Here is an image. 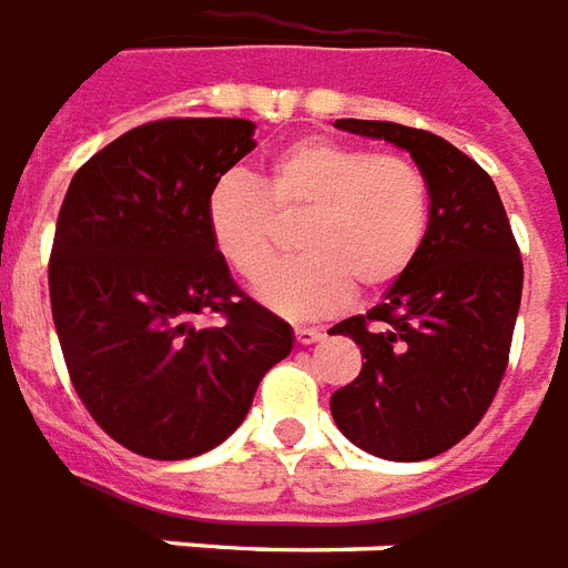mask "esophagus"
Here are the masks:
<instances>
[{"label": "esophagus", "mask_w": 568, "mask_h": 568, "mask_svg": "<svg viewBox=\"0 0 568 568\" xmlns=\"http://www.w3.org/2000/svg\"><path fill=\"white\" fill-rule=\"evenodd\" d=\"M293 335H296V345H314V342L324 338V329H317V326H296Z\"/></svg>", "instance_id": "34e87169"}]
</instances>
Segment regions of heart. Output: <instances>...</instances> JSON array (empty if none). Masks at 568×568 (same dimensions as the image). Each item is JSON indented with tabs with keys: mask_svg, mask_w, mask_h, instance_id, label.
<instances>
[{
	"mask_svg": "<svg viewBox=\"0 0 568 568\" xmlns=\"http://www.w3.org/2000/svg\"><path fill=\"white\" fill-rule=\"evenodd\" d=\"M298 220L301 260L260 282L254 296L284 317L342 308L354 284L390 287L412 268L429 230V184L408 156L302 139L278 151L256 178H221L205 199L214 251L244 281L271 267L274 217Z\"/></svg>",
	"mask_w": 568,
	"mask_h": 568,
	"instance_id": "1",
	"label": "heart"
}]
</instances>
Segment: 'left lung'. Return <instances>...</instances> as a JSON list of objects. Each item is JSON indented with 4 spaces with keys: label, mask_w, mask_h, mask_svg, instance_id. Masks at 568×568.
<instances>
[{
    "label": "left lung",
    "mask_w": 568,
    "mask_h": 568,
    "mask_svg": "<svg viewBox=\"0 0 568 568\" xmlns=\"http://www.w3.org/2000/svg\"><path fill=\"white\" fill-rule=\"evenodd\" d=\"M335 126L408 151L429 184V230L384 300L329 329L366 357L329 412L366 454L438 457L469 436L499 390L524 290L520 251L490 175L442 135L387 120Z\"/></svg>",
    "instance_id": "obj_1"
}]
</instances>
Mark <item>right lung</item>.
Returning a JSON list of instances; mask_svg holds the SVG:
<instances>
[{"instance_id": "obj_1", "label": "right lung", "mask_w": 568, "mask_h": 568, "mask_svg": "<svg viewBox=\"0 0 568 568\" xmlns=\"http://www.w3.org/2000/svg\"><path fill=\"white\" fill-rule=\"evenodd\" d=\"M242 118L153 120L74 172L51 308L87 412L123 448L190 459L242 426L293 329L235 287L205 230L209 190L256 148ZM223 327L196 331L193 313Z\"/></svg>"}]
</instances>
